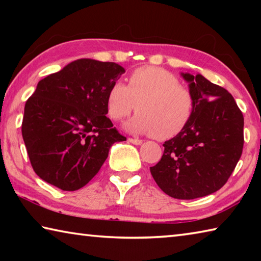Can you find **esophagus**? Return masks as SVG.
Returning <instances> with one entry per match:
<instances>
[{
  "label": "esophagus",
  "instance_id": "1",
  "mask_svg": "<svg viewBox=\"0 0 261 261\" xmlns=\"http://www.w3.org/2000/svg\"><path fill=\"white\" fill-rule=\"evenodd\" d=\"M127 140H129V143L134 144V145H141V144H143V140L138 139V138H129Z\"/></svg>",
  "mask_w": 261,
  "mask_h": 261
}]
</instances>
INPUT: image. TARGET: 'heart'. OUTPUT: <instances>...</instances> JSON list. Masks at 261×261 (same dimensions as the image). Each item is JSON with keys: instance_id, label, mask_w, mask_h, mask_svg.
<instances>
[{"instance_id": "obj_1", "label": "heart", "mask_w": 261, "mask_h": 261, "mask_svg": "<svg viewBox=\"0 0 261 261\" xmlns=\"http://www.w3.org/2000/svg\"><path fill=\"white\" fill-rule=\"evenodd\" d=\"M135 107L138 113L126 123V130L168 139L187 126L194 100L191 91L180 85L171 72L143 67L130 74L127 85L116 82L107 93V110L113 120H122Z\"/></svg>"}]
</instances>
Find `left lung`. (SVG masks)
Segmentation results:
<instances>
[{
	"instance_id": "1",
	"label": "left lung",
	"mask_w": 261,
	"mask_h": 261,
	"mask_svg": "<svg viewBox=\"0 0 261 261\" xmlns=\"http://www.w3.org/2000/svg\"><path fill=\"white\" fill-rule=\"evenodd\" d=\"M194 100L192 116L163 155L149 168L163 192L176 199H196L218 191L235 169L244 144V117L235 99L202 74L180 73Z\"/></svg>"
}]
</instances>
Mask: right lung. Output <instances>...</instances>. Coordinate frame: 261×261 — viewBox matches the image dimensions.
<instances>
[{"label":"right lung","mask_w":261,"mask_h":261,"mask_svg":"<svg viewBox=\"0 0 261 261\" xmlns=\"http://www.w3.org/2000/svg\"><path fill=\"white\" fill-rule=\"evenodd\" d=\"M124 72L114 62L81 59L38 83L21 135L41 179L76 191L98 174L113 144L126 140L106 116L109 88Z\"/></svg>","instance_id":"obj_1"}]
</instances>
